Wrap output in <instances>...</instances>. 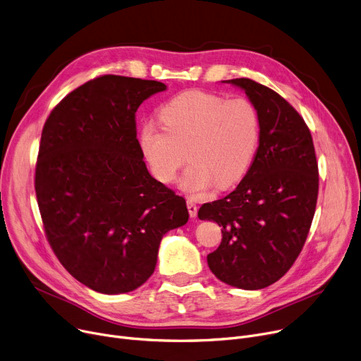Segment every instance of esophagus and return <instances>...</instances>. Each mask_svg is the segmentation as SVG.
I'll return each mask as SVG.
<instances>
[{
  "label": "esophagus",
  "mask_w": 361,
  "mask_h": 361,
  "mask_svg": "<svg viewBox=\"0 0 361 361\" xmlns=\"http://www.w3.org/2000/svg\"><path fill=\"white\" fill-rule=\"evenodd\" d=\"M187 209L192 218H195L197 215V204L193 202V199H187Z\"/></svg>",
  "instance_id": "1"
}]
</instances>
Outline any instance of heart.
Instances as JSON below:
<instances>
[{
	"instance_id": "b5f03b06",
	"label": "heart",
	"mask_w": 361,
	"mask_h": 361,
	"mask_svg": "<svg viewBox=\"0 0 361 361\" xmlns=\"http://www.w3.org/2000/svg\"><path fill=\"white\" fill-rule=\"evenodd\" d=\"M162 127L145 124L139 133L142 154L150 173L171 183L180 168L184 192L202 195L238 183L255 158L260 137V118L252 101L243 97L192 89L164 104L158 112Z\"/></svg>"
}]
</instances>
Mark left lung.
<instances>
[{
	"label": "left lung",
	"mask_w": 361,
	"mask_h": 361,
	"mask_svg": "<svg viewBox=\"0 0 361 361\" xmlns=\"http://www.w3.org/2000/svg\"><path fill=\"white\" fill-rule=\"evenodd\" d=\"M247 93L260 118L253 162L234 192L199 209L222 226L219 247L207 255L218 279L260 290L286 275L310 231L319 169L310 130L291 104L252 79L225 80Z\"/></svg>",
	"instance_id": "1"
}]
</instances>
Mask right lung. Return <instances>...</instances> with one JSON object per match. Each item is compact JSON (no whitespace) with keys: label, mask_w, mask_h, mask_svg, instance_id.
<instances>
[{"label":"right lung","mask_w":361,"mask_h":361,"mask_svg":"<svg viewBox=\"0 0 361 361\" xmlns=\"http://www.w3.org/2000/svg\"><path fill=\"white\" fill-rule=\"evenodd\" d=\"M166 86L105 74L70 92L47 118L35 192L63 267L102 294L136 290L154 274L165 233L188 219L184 197L149 174L136 111Z\"/></svg>","instance_id":"obj_1"}]
</instances>
